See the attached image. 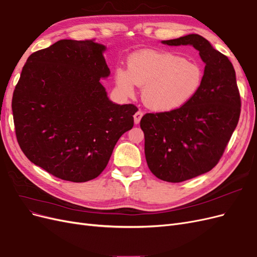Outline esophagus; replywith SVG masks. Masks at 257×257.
Segmentation results:
<instances>
[{
	"label": "esophagus",
	"instance_id": "obj_1",
	"mask_svg": "<svg viewBox=\"0 0 257 257\" xmlns=\"http://www.w3.org/2000/svg\"><path fill=\"white\" fill-rule=\"evenodd\" d=\"M143 115H144V112H143V111H141V110H138V111L134 114V121H135V124H138L139 122H141V119L143 118Z\"/></svg>",
	"mask_w": 257,
	"mask_h": 257
}]
</instances>
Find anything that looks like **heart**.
I'll return each instance as SVG.
<instances>
[{"mask_svg": "<svg viewBox=\"0 0 257 257\" xmlns=\"http://www.w3.org/2000/svg\"><path fill=\"white\" fill-rule=\"evenodd\" d=\"M203 71L196 62L172 52L144 50L128 58L127 68L115 69L116 87L133 96L136 84L143 87L145 105L159 112L177 110L197 94Z\"/></svg>", "mask_w": 257, "mask_h": 257, "instance_id": "heart-1", "label": "heart"}]
</instances>
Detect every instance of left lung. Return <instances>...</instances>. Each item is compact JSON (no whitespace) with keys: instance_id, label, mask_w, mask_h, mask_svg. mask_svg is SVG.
I'll use <instances>...</instances> for the list:
<instances>
[{"instance_id":"1","label":"left lung","mask_w":257,"mask_h":257,"mask_svg":"<svg viewBox=\"0 0 257 257\" xmlns=\"http://www.w3.org/2000/svg\"><path fill=\"white\" fill-rule=\"evenodd\" d=\"M163 44L192 45L206 64L201 87L188 104L141 120L148 167L161 180L176 183L219 163L238 124L241 98L231 62L206 38L189 34Z\"/></svg>"}]
</instances>
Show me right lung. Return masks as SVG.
I'll return each instance as SVG.
<instances>
[{
	"mask_svg": "<svg viewBox=\"0 0 257 257\" xmlns=\"http://www.w3.org/2000/svg\"><path fill=\"white\" fill-rule=\"evenodd\" d=\"M105 46L62 40L33 52L14 90L17 142L26 157L52 176L85 182L102 174L138 108L116 105L100 78L110 71Z\"/></svg>",
	"mask_w": 257,
	"mask_h": 257,
	"instance_id": "1",
	"label": "right lung"
}]
</instances>
